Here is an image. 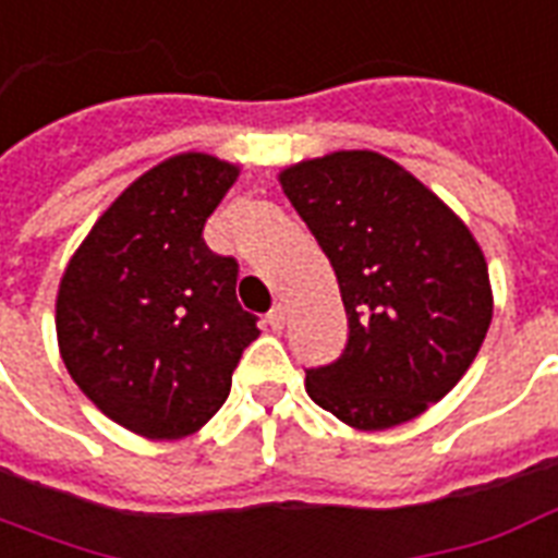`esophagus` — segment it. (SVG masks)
<instances>
[{
  "mask_svg": "<svg viewBox=\"0 0 558 558\" xmlns=\"http://www.w3.org/2000/svg\"><path fill=\"white\" fill-rule=\"evenodd\" d=\"M266 322H268V328H271V331H280V328H283V322H287V311H283L280 304H275V307L268 311Z\"/></svg>",
  "mask_w": 558,
  "mask_h": 558,
  "instance_id": "1",
  "label": "esophagus"
}]
</instances>
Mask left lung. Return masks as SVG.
Returning <instances> with one entry per match:
<instances>
[{
    "label": "left lung",
    "mask_w": 558,
    "mask_h": 558,
    "mask_svg": "<svg viewBox=\"0 0 558 558\" xmlns=\"http://www.w3.org/2000/svg\"><path fill=\"white\" fill-rule=\"evenodd\" d=\"M280 185L340 283L349 337L307 393L354 428L399 426L468 373L490 325L476 239L402 165L369 150L299 162Z\"/></svg>",
    "instance_id": "left-lung-1"
}]
</instances>
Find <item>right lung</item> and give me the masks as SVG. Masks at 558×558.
Listing matches in <instances>:
<instances>
[{"label": "right lung", "instance_id": "add662e5", "mask_svg": "<svg viewBox=\"0 0 558 558\" xmlns=\"http://www.w3.org/2000/svg\"><path fill=\"white\" fill-rule=\"evenodd\" d=\"M236 168L183 153L138 177L90 227L61 278L56 328L73 381L102 414L153 440L197 432L225 405L257 340L236 301V257L204 242Z\"/></svg>", "mask_w": 558, "mask_h": 558}]
</instances>
